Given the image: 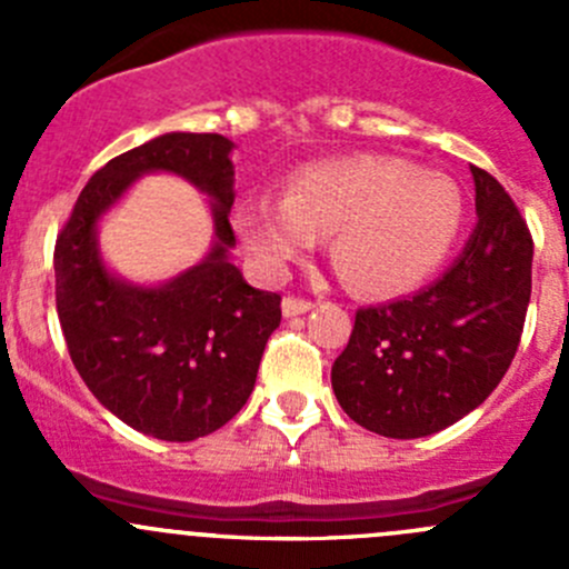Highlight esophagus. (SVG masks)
I'll list each match as a JSON object with an SVG mask.
<instances>
[{
  "mask_svg": "<svg viewBox=\"0 0 569 569\" xmlns=\"http://www.w3.org/2000/svg\"><path fill=\"white\" fill-rule=\"evenodd\" d=\"M313 308L311 300H306V297H286L283 300V313L286 317H300V313H308Z\"/></svg>",
  "mask_w": 569,
  "mask_h": 569,
  "instance_id": "1",
  "label": "esophagus"
}]
</instances>
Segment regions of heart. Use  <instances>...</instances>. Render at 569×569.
Instances as JSON below:
<instances>
[{
  "label": "heart",
  "instance_id": "b5f03b06",
  "mask_svg": "<svg viewBox=\"0 0 569 569\" xmlns=\"http://www.w3.org/2000/svg\"><path fill=\"white\" fill-rule=\"evenodd\" d=\"M462 217V192L449 176L401 159L360 157L302 170L286 200L242 206L237 228L269 272H283L317 248V237L336 233L332 261L347 283L369 295H399L438 272Z\"/></svg>",
  "mask_w": 569,
  "mask_h": 569
}]
</instances>
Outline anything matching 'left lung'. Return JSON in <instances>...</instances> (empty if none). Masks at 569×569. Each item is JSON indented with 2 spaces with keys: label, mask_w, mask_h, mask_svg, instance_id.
Masks as SVG:
<instances>
[{
  "label": "left lung",
  "mask_w": 569,
  "mask_h": 569,
  "mask_svg": "<svg viewBox=\"0 0 569 569\" xmlns=\"http://www.w3.org/2000/svg\"><path fill=\"white\" fill-rule=\"evenodd\" d=\"M473 233L429 289L355 313L330 371L349 418L386 438H427L468 416L507 375L531 300L533 242L518 206L487 170Z\"/></svg>",
  "instance_id": "left-lung-1"
}]
</instances>
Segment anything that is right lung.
Here are the masks:
<instances>
[{
    "instance_id": "obj_1",
    "label": "right lung",
    "mask_w": 569,
    "mask_h": 569,
    "mask_svg": "<svg viewBox=\"0 0 569 569\" xmlns=\"http://www.w3.org/2000/svg\"><path fill=\"white\" fill-rule=\"evenodd\" d=\"M233 142L170 131L109 159L84 183L54 244L57 317L84 386L109 412L151 438L187 443L226 427L250 399L280 325V295L248 286L228 250ZM142 172H176L212 198L218 242L162 287H134L103 267L100 214Z\"/></svg>"
}]
</instances>
